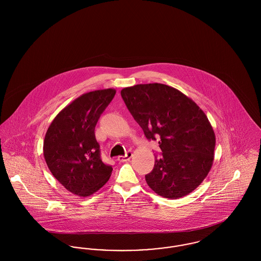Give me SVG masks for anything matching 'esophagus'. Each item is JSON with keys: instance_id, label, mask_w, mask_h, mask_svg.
<instances>
[{"instance_id": "1", "label": "esophagus", "mask_w": 261, "mask_h": 261, "mask_svg": "<svg viewBox=\"0 0 261 261\" xmlns=\"http://www.w3.org/2000/svg\"><path fill=\"white\" fill-rule=\"evenodd\" d=\"M132 155H133L132 151H131V150H128V151L126 152V154H125L124 156H122V155L118 156V158H117V161L121 162H128V161L132 158Z\"/></svg>"}]
</instances>
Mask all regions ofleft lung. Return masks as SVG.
I'll use <instances>...</instances> for the list:
<instances>
[{"label":"left lung","mask_w":261,"mask_h":261,"mask_svg":"<svg viewBox=\"0 0 261 261\" xmlns=\"http://www.w3.org/2000/svg\"><path fill=\"white\" fill-rule=\"evenodd\" d=\"M121 97L147 139H160L162 156L145 176L149 188L171 199L196 190L214 160L215 134L205 113L182 92L161 83L124 88Z\"/></svg>","instance_id":"left-lung-1"}]
</instances>
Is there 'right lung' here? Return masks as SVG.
Segmentation results:
<instances>
[{
	"label": "right lung",
	"mask_w": 261,
	"mask_h": 261,
	"mask_svg": "<svg viewBox=\"0 0 261 261\" xmlns=\"http://www.w3.org/2000/svg\"><path fill=\"white\" fill-rule=\"evenodd\" d=\"M115 93L110 88L83 94L59 112L47 130L43 146L46 163L75 196L93 195L112 175V166L100 160L95 127Z\"/></svg>",
	"instance_id": "add662e5"
}]
</instances>
